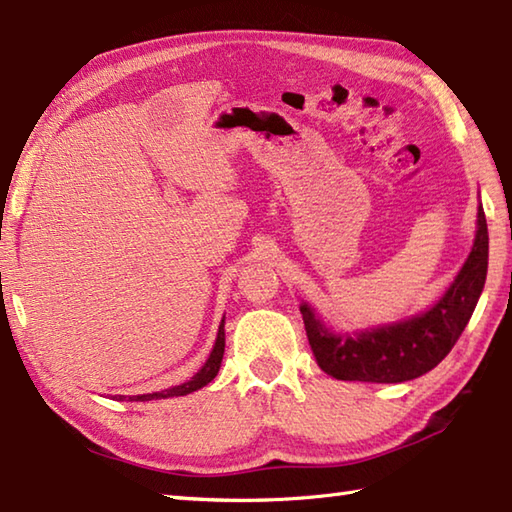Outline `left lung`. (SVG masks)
Here are the masks:
<instances>
[{
    "instance_id": "1",
    "label": "left lung",
    "mask_w": 512,
    "mask_h": 512,
    "mask_svg": "<svg viewBox=\"0 0 512 512\" xmlns=\"http://www.w3.org/2000/svg\"><path fill=\"white\" fill-rule=\"evenodd\" d=\"M488 273V226L483 208L477 212L472 253L430 311L410 320L336 336L322 327L309 304L300 306L306 338L324 374L360 383H405L427 374L448 356L466 329Z\"/></svg>"
}]
</instances>
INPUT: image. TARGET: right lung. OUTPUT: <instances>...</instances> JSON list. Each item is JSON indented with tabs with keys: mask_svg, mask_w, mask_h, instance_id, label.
<instances>
[{
	"mask_svg": "<svg viewBox=\"0 0 512 512\" xmlns=\"http://www.w3.org/2000/svg\"><path fill=\"white\" fill-rule=\"evenodd\" d=\"M224 347H226V331H224V320L219 324V333H217V340H215V347L210 351V358L206 360V365H203L197 374H194L190 380H185L183 385H176L170 389H161V392H154V394H138V396H129V401H161V398H172V396H185V394H192L197 392V389L206 387L212 378L217 376V371L221 367V358H224ZM127 396H120V401Z\"/></svg>",
	"mask_w": 512,
	"mask_h": 512,
	"instance_id": "right-lung-1",
	"label": "right lung"
}]
</instances>
